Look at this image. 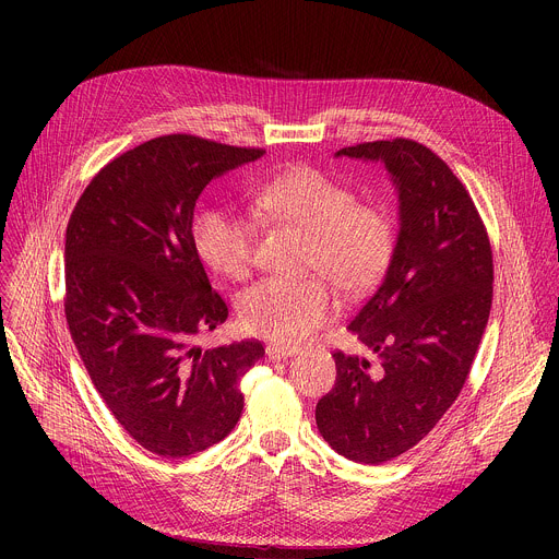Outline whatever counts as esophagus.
Returning <instances> with one entry per match:
<instances>
[{
  "instance_id": "obj_1",
  "label": "esophagus",
  "mask_w": 559,
  "mask_h": 559,
  "mask_svg": "<svg viewBox=\"0 0 559 559\" xmlns=\"http://www.w3.org/2000/svg\"><path fill=\"white\" fill-rule=\"evenodd\" d=\"M265 354H267V358H270V360H285V358L294 356V354H296V349H292V347H283V345H267Z\"/></svg>"
}]
</instances>
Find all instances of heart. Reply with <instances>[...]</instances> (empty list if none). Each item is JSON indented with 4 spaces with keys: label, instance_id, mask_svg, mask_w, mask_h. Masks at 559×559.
I'll return each instance as SVG.
<instances>
[{
    "label": "heart",
    "instance_id": "heart-1",
    "mask_svg": "<svg viewBox=\"0 0 559 559\" xmlns=\"http://www.w3.org/2000/svg\"><path fill=\"white\" fill-rule=\"evenodd\" d=\"M257 205L309 236L307 272L328 278L345 296L369 292L386 272L395 231L391 218L330 175L289 170L257 190ZM192 243L203 263L227 278H246L254 265L257 231L227 207L203 210L192 225ZM323 278H265L238 302L246 332L276 345H296L334 316L336 302Z\"/></svg>",
    "mask_w": 559,
    "mask_h": 559
}]
</instances>
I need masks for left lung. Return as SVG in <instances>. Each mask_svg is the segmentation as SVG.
<instances>
[{
    "mask_svg": "<svg viewBox=\"0 0 559 559\" xmlns=\"http://www.w3.org/2000/svg\"><path fill=\"white\" fill-rule=\"evenodd\" d=\"M336 156L384 164L401 229L382 283L347 325L373 360L334 354L336 384L316 425L341 455L382 464L416 447L460 395L489 321L493 257L473 199L427 145L369 141Z\"/></svg>",
    "mask_w": 559,
    "mask_h": 559,
    "instance_id": "left-lung-1",
    "label": "left lung"
}]
</instances>
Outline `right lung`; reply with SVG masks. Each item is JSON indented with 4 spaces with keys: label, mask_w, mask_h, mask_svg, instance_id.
I'll list each match as a JSON object with an SVG mask.
<instances>
[{
    "label": "right lung",
    "mask_w": 559,
    "mask_h": 559,
    "mask_svg": "<svg viewBox=\"0 0 559 559\" xmlns=\"http://www.w3.org/2000/svg\"><path fill=\"white\" fill-rule=\"evenodd\" d=\"M261 156L192 134L156 136L104 166L70 214V336L117 423L156 455L221 442L243 412L238 382L265 356L259 341L194 345L227 318L192 243L197 199Z\"/></svg>",
    "instance_id": "1"
}]
</instances>
